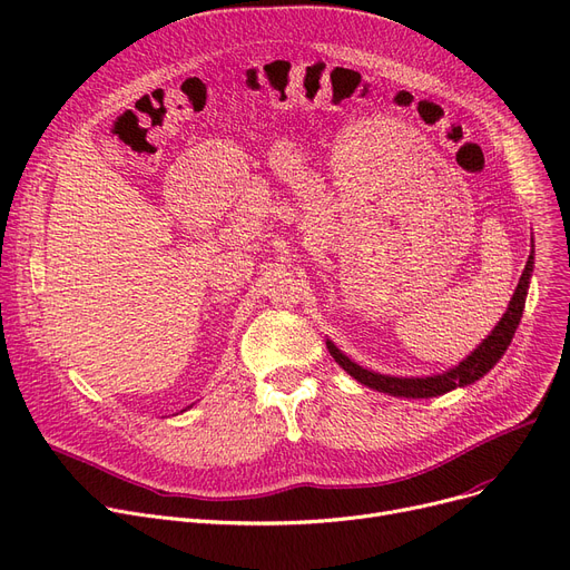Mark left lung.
Masks as SVG:
<instances>
[{
	"instance_id": "1",
	"label": "left lung",
	"mask_w": 570,
	"mask_h": 570,
	"mask_svg": "<svg viewBox=\"0 0 570 570\" xmlns=\"http://www.w3.org/2000/svg\"><path fill=\"white\" fill-rule=\"evenodd\" d=\"M531 269H533V256H529L527 265H524V273L520 277V284L513 293V301L508 305V312L503 314V318L499 321V325L492 331V335L478 346L466 361H462L455 370L445 372V374H436V376H425V379H397V376H383L370 370H363L361 365H355L353 361L333 344L327 342V351L335 357V363L342 365L355 381H361L379 393H387V395H395V397H411V400H428V397H436L443 395L448 391H455L460 385H469L473 381L481 379L483 374H488L499 357L503 355V351L511 344L520 318H522V309H524V301H527V288H529V277H531Z\"/></svg>"
}]
</instances>
